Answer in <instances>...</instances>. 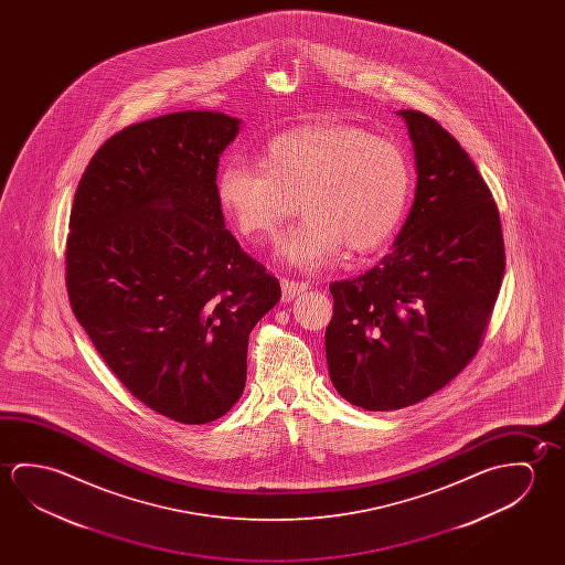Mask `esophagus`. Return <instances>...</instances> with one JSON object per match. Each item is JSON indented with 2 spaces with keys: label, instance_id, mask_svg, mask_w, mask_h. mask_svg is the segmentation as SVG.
<instances>
[{
  "label": "esophagus",
  "instance_id": "obj_1",
  "mask_svg": "<svg viewBox=\"0 0 565 565\" xmlns=\"http://www.w3.org/2000/svg\"><path fill=\"white\" fill-rule=\"evenodd\" d=\"M307 289H309V284H306V281H296V279L289 278L281 279V299L284 301L296 299L299 294H303Z\"/></svg>",
  "mask_w": 565,
  "mask_h": 565
}]
</instances>
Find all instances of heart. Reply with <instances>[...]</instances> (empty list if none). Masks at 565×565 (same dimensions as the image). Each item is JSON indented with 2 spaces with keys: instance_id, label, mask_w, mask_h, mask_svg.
Segmentation results:
<instances>
[{
  "instance_id": "heart-1",
  "label": "heart",
  "mask_w": 565,
  "mask_h": 565,
  "mask_svg": "<svg viewBox=\"0 0 565 565\" xmlns=\"http://www.w3.org/2000/svg\"><path fill=\"white\" fill-rule=\"evenodd\" d=\"M412 186L406 151L352 124H317L269 139L259 167L231 161L216 177V196L248 241L276 236L297 213L303 223L279 244L296 268L331 264L342 246L376 250L398 228Z\"/></svg>"
}]
</instances>
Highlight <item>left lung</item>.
<instances>
[{"instance_id": "1", "label": "left lung", "mask_w": 565, "mask_h": 565, "mask_svg": "<svg viewBox=\"0 0 565 565\" xmlns=\"http://www.w3.org/2000/svg\"><path fill=\"white\" fill-rule=\"evenodd\" d=\"M398 114L416 156L412 211L379 266L329 287L331 382L369 412L417 404L472 361L507 259L499 209L469 153L424 111Z\"/></svg>"}]
</instances>
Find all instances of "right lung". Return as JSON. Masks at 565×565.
I'll return each mask as SVG.
<instances>
[{"mask_svg": "<svg viewBox=\"0 0 565 565\" xmlns=\"http://www.w3.org/2000/svg\"><path fill=\"white\" fill-rule=\"evenodd\" d=\"M238 130L204 110L131 124L94 153L71 211L76 321L134 398L186 426L238 402L252 329L281 296L224 228L216 169Z\"/></svg>", "mask_w": 565, "mask_h": 565, "instance_id": "right-lung-1", "label": "right lung"}]
</instances>
